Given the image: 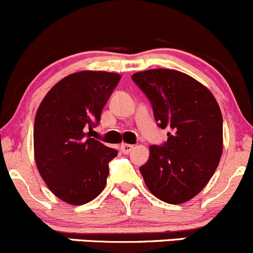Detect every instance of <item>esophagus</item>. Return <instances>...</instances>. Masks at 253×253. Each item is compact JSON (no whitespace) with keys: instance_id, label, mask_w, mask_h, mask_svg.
Listing matches in <instances>:
<instances>
[{"instance_id":"1","label":"esophagus","mask_w":253,"mask_h":253,"mask_svg":"<svg viewBox=\"0 0 253 253\" xmlns=\"http://www.w3.org/2000/svg\"><path fill=\"white\" fill-rule=\"evenodd\" d=\"M132 149H134V145H130V144H122L121 145V150L124 152V154H129Z\"/></svg>"}]
</instances>
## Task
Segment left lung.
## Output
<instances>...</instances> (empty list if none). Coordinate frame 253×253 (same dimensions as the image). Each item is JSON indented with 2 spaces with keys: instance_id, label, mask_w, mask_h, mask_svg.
Returning a JSON list of instances; mask_svg holds the SVG:
<instances>
[{
  "instance_id": "obj_1",
  "label": "left lung",
  "mask_w": 253,
  "mask_h": 253,
  "mask_svg": "<svg viewBox=\"0 0 253 253\" xmlns=\"http://www.w3.org/2000/svg\"><path fill=\"white\" fill-rule=\"evenodd\" d=\"M132 81L150 99L164 146H150L140 172L149 191L165 203L182 204L211 181L222 154V116L212 93L189 75L169 69L136 72Z\"/></svg>"
}]
</instances>
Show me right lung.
Listing matches in <instances>:
<instances>
[{
    "mask_svg": "<svg viewBox=\"0 0 253 253\" xmlns=\"http://www.w3.org/2000/svg\"><path fill=\"white\" fill-rule=\"evenodd\" d=\"M121 75L80 71L60 80L42 101L34 121V159L50 191L71 206H82L101 194L108 164L118 155L86 136L101 113Z\"/></svg>",
    "mask_w": 253,
    "mask_h": 253,
    "instance_id": "1",
    "label": "right lung"
}]
</instances>
